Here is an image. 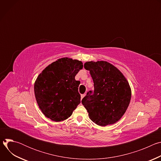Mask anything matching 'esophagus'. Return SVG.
<instances>
[{"instance_id": "obj_1", "label": "esophagus", "mask_w": 161, "mask_h": 161, "mask_svg": "<svg viewBox=\"0 0 161 161\" xmlns=\"http://www.w3.org/2000/svg\"><path fill=\"white\" fill-rule=\"evenodd\" d=\"M85 94H81V99L85 97Z\"/></svg>"}]
</instances>
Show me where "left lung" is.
<instances>
[{
  "label": "left lung",
  "mask_w": 161,
  "mask_h": 161,
  "mask_svg": "<svg viewBox=\"0 0 161 161\" xmlns=\"http://www.w3.org/2000/svg\"><path fill=\"white\" fill-rule=\"evenodd\" d=\"M94 90H90L81 103L90 119L98 125L106 126L119 120L126 111L131 98L129 83L117 67L106 61L86 62Z\"/></svg>",
  "instance_id": "8db88e82"
}]
</instances>
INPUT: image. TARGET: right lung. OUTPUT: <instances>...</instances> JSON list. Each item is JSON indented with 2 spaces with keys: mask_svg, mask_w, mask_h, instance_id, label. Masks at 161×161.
<instances>
[{
  "mask_svg": "<svg viewBox=\"0 0 161 161\" xmlns=\"http://www.w3.org/2000/svg\"><path fill=\"white\" fill-rule=\"evenodd\" d=\"M77 60L62 58L50 64L38 76L34 93L38 106L44 115L55 122L69 117L81 103L80 81L75 76L83 68Z\"/></svg>",
  "mask_w": 161,
  "mask_h": 161,
  "instance_id": "1",
  "label": "right lung"
}]
</instances>
